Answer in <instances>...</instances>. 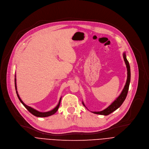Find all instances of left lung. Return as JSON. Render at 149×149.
<instances>
[{
    "label": "left lung",
    "mask_w": 149,
    "mask_h": 149,
    "mask_svg": "<svg viewBox=\"0 0 149 149\" xmlns=\"http://www.w3.org/2000/svg\"><path fill=\"white\" fill-rule=\"evenodd\" d=\"M123 56L124 61L125 62L126 68H127V80H126V84H125V87L123 89L122 93H120L119 96H118L110 106H109L108 108H107L106 109H105V110H104L103 111H97H97H94V112H92V113H93L95 114H97L107 116L108 114H110V113H113L115 110H116L118 108H119L121 106V105L123 104L124 101L125 100V99H126V96H127V92H128L129 86H130V80H131V69H130V64H129V62H128L127 58H126L125 53H123ZM83 104L84 107H86L85 105L84 104L83 102Z\"/></svg>",
    "instance_id": "1"
}]
</instances>
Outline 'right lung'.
Masks as SVG:
<instances>
[{
  "label": "right lung",
  "instance_id": "1",
  "mask_svg": "<svg viewBox=\"0 0 149 149\" xmlns=\"http://www.w3.org/2000/svg\"><path fill=\"white\" fill-rule=\"evenodd\" d=\"M15 90H16V93H17V96L19 99V100L20 101V102L22 103V104L25 107V108L27 109V110L31 113H32L33 115L36 116V117H48V116H52L53 114H54V113H56V111H57L58 108L59 107V106H60V104H61V97L60 99V100H59V102H58V104H57V105L53 109V110L49 111H47V112H44V113H42V112H39L36 110H35V109L31 108V107H29L27 105H26L23 101L22 100L20 99V97H19L18 94V92L17 91V86H16V78H15Z\"/></svg>",
  "mask_w": 149,
  "mask_h": 149
}]
</instances>
